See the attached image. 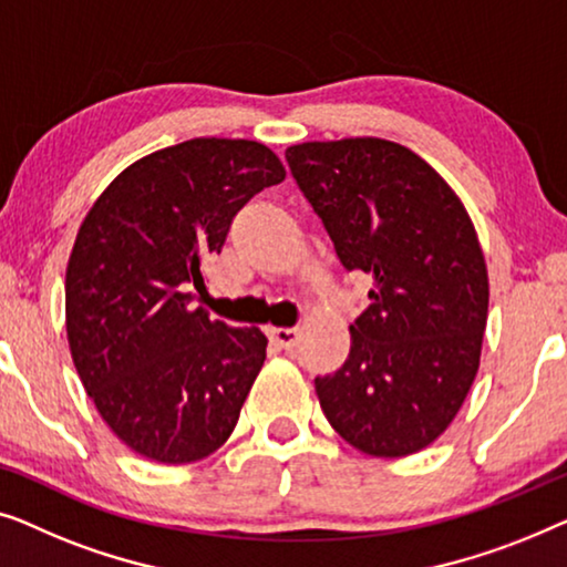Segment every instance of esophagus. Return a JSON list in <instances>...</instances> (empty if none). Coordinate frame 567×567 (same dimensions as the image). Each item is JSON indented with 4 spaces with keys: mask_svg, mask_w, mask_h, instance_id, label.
<instances>
[{
    "mask_svg": "<svg viewBox=\"0 0 567 567\" xmlns=\"http://www.w3.org/2000/svg\"><path fill=\"white\" fill-rule=\"evenodd\" d=\"M269 339H272L280 349H292L295 344H298L300 331L298 329H269Z\"/></svg>",
    "mask_w": 567,
    "mask_h": 567,
    "instance_id": "obj_1",
    "label": "esophagus"
}]
</instances>
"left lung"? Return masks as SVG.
<instances>
[{"instance_id": "8db88e82", "label": "left lung", "mask_w": 567, "mask_h": 567, "mask_svg": "<svg viewBox=\"0 0 567 567\" xmlns=\"http://www.w3.org/2000/svg\"><path fill=\"white\" fill-rule=\"evenodd\" d=\"M347 269L372 275L341 370L316 393L341 440L405 457L440 440L473 388L488 321V269L454 189L385 138L308 141L285 151Z\"/></svg>"}]
</instances>
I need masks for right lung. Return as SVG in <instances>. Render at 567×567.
I'll list each match as a JSON object with an SVG mask.
<instances>
[{
  "mask_svg": "<svg viewBox=\"0 0 567 567\" xmlns=\"http://www.w3.org/2000/svg\"><path fill=\"white\" fill-rule=\"evenodd\" d=\"M282 179L265 143L193 138L123 169L79 226L66 267L71 360L105 424L141 457L187 465L234 432L267 337L189 302L234 215Z\"/></svg>",
  "mask_w": 567,
  "mask_h": 567,
  "instance_id": "1",
  "label": "right lung"
}]
</instances>
